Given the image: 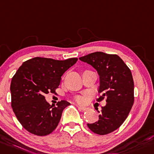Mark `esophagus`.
I'll return each mask as SVG.
<instances>
[{"label": "esophagus", "mask_w": 154, "mask_h": 154, "mask_svg": "<svg viewBox=\"0 0 154 154\" xmlns=\"http://www.w3.org/2000/svg\"><path fill=\"white\" fill-rule=\"evenodd\" d=\"M77 108H78V109L80 110V111H86V110H88V108H87V107L77 106Z\"/></svg>", "instance_id": "esophagus-1"}]
</instances>
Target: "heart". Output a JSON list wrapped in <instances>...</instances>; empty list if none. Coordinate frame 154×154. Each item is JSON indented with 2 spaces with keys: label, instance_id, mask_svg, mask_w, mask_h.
<instances>
[{
  "label": "heart",
  "instance_id": "b5f03b06",
  "mask_svg": "<svg viewBox=\"0 0 154 154\" xmlns=\"http://www.w3.org/2000/svg\"><path fill=\"white\" fill-rule=\"evenodd\" d=\"M75 100H76V101L77 102V103H83V102H84V98L82 97H81V96L76 97Z\"/></svg>",
  "mask_w": 154,
  "mask_h": 154
}]
</instances>
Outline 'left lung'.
<instances>
[{
    "instance_id": "obj_1",
    "label": "left lung",
    "mask_w": 154,
    "mask_h": 154,
    "mask_svg": "<svg viewBox=\"0 0 154 154\" xmlns=\"http://www.w3.org/2000/svg\"><path fill=\"white\" fill-rule=\"evenodd\" d=\"M79 59L93 66L100 76L97 101L106 99L97 122L87 124L92 132L106 135L119 128L128 116L134 102V83L130 69L116 54L102 51L91 53ZM100 113V112H99Z\"/></svg>"
}]
</instances>
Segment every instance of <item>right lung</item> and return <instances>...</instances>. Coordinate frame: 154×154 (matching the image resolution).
I'll return each instance as SVG.
<instances>
[{
	"instance_id": "add662e5",
	"label": "right lung",
	"mask_w": 154,
	"mask_h": 154,
	"mask_svg": "<svg viewBox=\"0 0 154 154\" xmlns=\"http://www.w3.org/2000/svg\"><path fill=\"white\" fill-rule=\"evenodd\" d=\"M77 60H57L37 57L23 63L17 69L11 82V106L27 131L42 137L50 134L57 127L63 111L70 103L61 100L57 106H51L45 94H56L63 74Z\"/></svg>"
}]
</instances>
